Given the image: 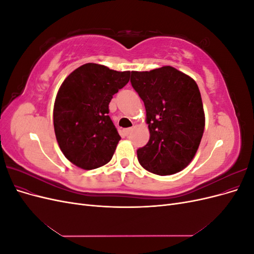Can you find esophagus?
Wrapping results in <instances>:
<instances>
[{"label": "esophagus", "mask_w": 254, "mask_h": 254, "mask_svg": "<svg viewBox=\"0 0 254 254\" xmlns=\"http://www.w3.org/2000/svg\"><path fill=\"white\" fill-rule=\"evenodd\" d=\"M131 129H132L131 127H130V128H126V129H124V134H125V135H128V134H129V132L131 131Z\"/></svg>", "instance_id": "esophagus-1"}]
</instances>
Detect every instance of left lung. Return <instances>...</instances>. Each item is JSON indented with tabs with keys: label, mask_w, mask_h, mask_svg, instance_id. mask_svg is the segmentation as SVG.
<instances>
[{
	"label": "left lung",
	"mask_w": 254,
	"mask_h": 254,
	"mask_svg": "<svg viewBox=\"0 0 254 254\" xmlns=\"http://www.w3.org/2000/svg\"><path fill=\"white\" fill-rule=\"evenodd\" d=\"M130 82L144 102L150 137L136 150L140 164L152 174L173 175L194 159L204 130V111L196 81L166 65L131 72Z\"/></svg>",
	"instance_id": "8db88e82"
}]
</instances>
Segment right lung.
<instances>
[{
  "label": "right lung",
  "instance_id": "add662e5",
  "mask_svg": "<svg viewBox=\"0 0 254 254\" xmlns=\"http://www.w3.org/2000/svg\"><path fill=\"white\" fill-rule=\"evenodd\" d=\"M129 78L130 71L86 64L60 86L54 105V129L61 151L76 166L94 170L112 159L121 136L108 115L109 103Z\"/></svg>",
  "mask_w": 254,
  "mask_h": 254
}]
</instances>
